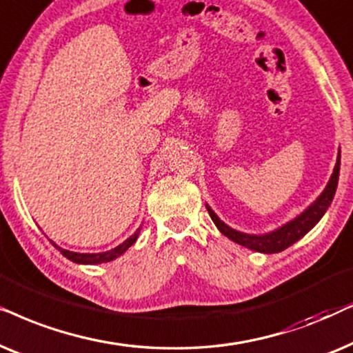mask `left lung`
<instances>
[{
    "mask_svg": "<svg viewBox=\"0 0 353 353\" xmlns=\"http://www.w3.org/2000/svg\"><path fill=\"white\" fill-rule=\"evenodd\" d=\"M339 169H341V150L337 153V161L334 166V171H332L330 181H327L326 187L321 192V195L318 196L316 200L313 201L308 208H305L302 213H300L297 218L290 219L289 223L281 225V228L274 229V231L265 232V234H247L241 232L237 229L231 228L224 223V221L219 219V216L211 210V206L206 203V210L216 224V228L219 229V232L231 239L232 242L239 243V245L250 248L253 252L260 253H279L285 250V248L292 245L297 241H300L305 234H308L312 229L319 223V219L323 218L324 213H326L327 208H330L332 203V199L336 195L337 182H339Z\"/></svg>",
    "mask_w": 353,
    "mask_h": 353,
    "instance_id": "1",
    "label": "left lung"
}]
</instances>
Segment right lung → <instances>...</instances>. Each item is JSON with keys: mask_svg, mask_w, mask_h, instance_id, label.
<instances>
[{"mask_svg": "<svg viewBox=\"0 0 353 353\" xmlns=\"http://www.w3.org/2000/svg\"><path fill=\"white\" fill-rule=\"evenodd\" d=\"M140 229H142V225L135 231L132 236L125 239L124 242L119 243V245L111 248V250H106V252H98V253H79V252H70V250H65V248L56 245V243L51 241V243L58 248V250L63 253V255L68 258V260L74 261V263H79V265H100V263H108V261H112L116 260V258H119L122 253H125L129 250L130 247L134 245L135 241L139 239V234H140Z\"/></svg>", "mask_w": 353, "mask_h": 353, "instance_id": "obj_1", "label": "right lung"}]
</instances>
